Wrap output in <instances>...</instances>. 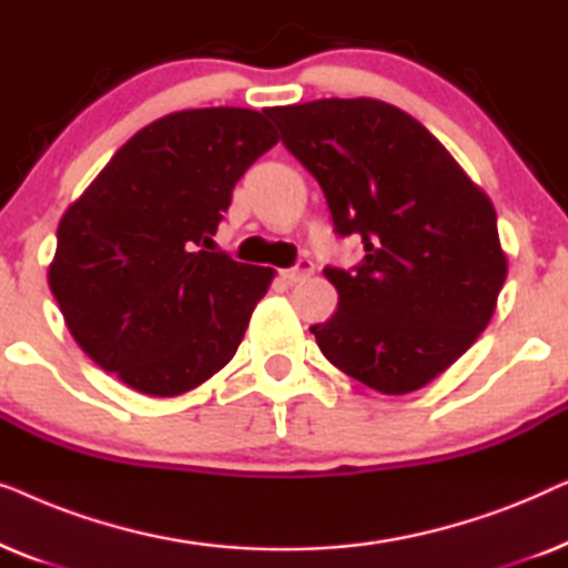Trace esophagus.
Listing matches in <instances>:
<instances>
[{"label": "esophagus", "instance_id": "obj_1", "mask_svg": "<svg viewBox=\"0 0 568 568\" xmlns=\"http://www.w3.org/2000/svg\"><path fill=\"white\" fill-rule=\"evenodd\" d=\"M313 271H315L313 261H305V258H302L294 268H286V271H282V278H284L286 284H300V282H305V278L313 276Z\"/></svg>", "mask_w": 568, "mask_h": 568}]
</instances>
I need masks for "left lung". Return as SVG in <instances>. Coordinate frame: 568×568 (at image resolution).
Segmentation results:
<instances>
[{
	"mask_svg": "<svg viewBox=\"0 0 568 568\" xmlns=\"http://www.w3.org/2000/svg\"><path fill=\"white\" fill-rule=\"evenodd\" d=\"M321 183L354 268L325 266L338 310L313 325L333 367L385 395L414 393L468 352L507 278L491 201L400 108L325 98L263 111Z\"/></svg>",
	"mask_w": 568,
	"mask_h": 568,
	"instance_id": "1",
	"label": "left lung"
}]
</instances>
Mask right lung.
Wrapping results in <instances>:
<instances>
[{"label":"right lung","mask_w":568,"mask_h":568,"mask_svg":"<svg viewBox=\"0 0 568 568\" xmlns=\"http://www.w3.org/2000/svg\"><path fill=\"white\" fill-rule=\"evenodd\" d=\"M276 142L247 108L170 113L131 136L67 209L49 286L98 367L170 398L235 356L274 268L230 258L212 237L235 183Z\"/></svg>","instance_id":"right-lung-1"}]
</instances>
